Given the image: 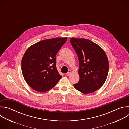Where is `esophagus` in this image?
I'll return each mask as SVG.
<instances>
[{"label": "esophagus", "mask_w": 129, "mask_h": 129, "mask_svg": "<svg viewBox=\"0 0 129 129\" xmlns=\"http://www.w3.org/2000/svg\"><path fill=\"white\" fill-rule=\"evenodd\" d=\"M70 73H70V72H68L67 73H66V76H70Z\"/></svg>", "instance_id": "esophagus-1"}]
</instances>
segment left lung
Instances as JSON below:
<instances>
[{
  "label": "left lung",
  "instance_id": "left-lung-1",
  "mask_svg": "<svg viewBox=\"0 0 129 129\" xmlns=\"http://www.w3.org/2000/svg\"><path fill=\"white\" fill-rule=\"evenodd\" d=\"M69 41L79 61L80 80L73 86L84 94L93 93L107 79L109 71L107 55L103 48L90 40L71 38Z\"/></svg>",
  "mask_w": 129,
  "mask_h": 129
}]
</instances>
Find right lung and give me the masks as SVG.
Segmentation results:
<instances>
[{
	"label": "right lung",
	"instance_id": "add662e5",
	"mask_svg": "<svg viewBox=\"0 0 129 129\" xmlns=\"http://www.w3.org/2000/svg\"><path fill=\"white\" fill-rule=\"evenodd\" d=\"M67 38L43 40L31 45L25 52L21 61L22 75L34 90L48 91L61 79L56 67V56Z\"/></svg>",
	"mask_w": 129,
	"mask_h": 129
}]
</instances>
